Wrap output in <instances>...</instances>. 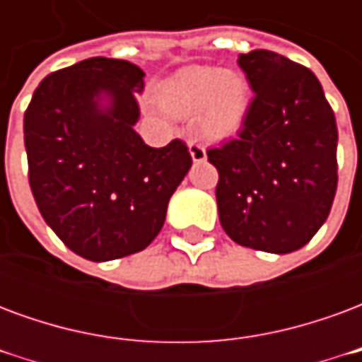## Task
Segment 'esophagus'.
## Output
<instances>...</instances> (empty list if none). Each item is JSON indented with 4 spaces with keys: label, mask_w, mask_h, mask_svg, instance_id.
Masks as SVG:
<instances>
[{
    "label": "esophagus",
    "mask_w": 362,
    "mask_h": 362,
    "mask_svg": "<svg viewBox=\"0 0 362 362\" xmlns=\"http://www.w3.org/2000/svg\"><path fill=\"white\" fill-rule=\"evenodd\" d=\"M188 149H189V155H192V158H194V163H204L205 158H207V151H205L204 145H199V143L189 141Z\"/></svg>",
    "instance_id": "34e87169"
}]
</instances>
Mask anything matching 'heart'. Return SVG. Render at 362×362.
<instances>
[{"mask_svg":"<svg viewBox=\"0 0 362 362\" xmlns=\"http://www.w3.org/2000/svg\"><path fill=\"white\" fill-rule=\"evenodd\" d=\"M158 104L174 116L199 112V129L205 137L233 135L246 119L250 89L240 74L215 66H188L170 75L158 87Z\"/></svg>","mask_w":362,"mask_h":362,"instance_id":"obj_1","label":"heart"}]
</instances>
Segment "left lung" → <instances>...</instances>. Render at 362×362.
<instances>
[{
  "instance_id": "1",
  "label": "left lung",
  "mask_w": 362,
  "mask_h": 362,
  "mask_svg": "<svg viewBox=\"0 0 362 362\" xmlns=\"http://www.w3.org/2000/svg\"><path fill=\"white\" fill-rule=\"evenodd\" d=\"M254 90L243 129L207 158L219 221L236 244L288 254L326 223L337 189V126L308 67L269 50L238 56Z\"/></svg>"
}]
</instances>
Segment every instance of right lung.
<instances>
[{
	"mask_svg": "<svg viewBox=\"0 0 362 362\" xmlns=\"http://www.w3.org/2000/svg\"><path fill=\"white\" fill-rule=\"evenodd\" d=\"M143 77L126 59H83L44 77L25 112L38 211L69 250L90 262L145 250L192 166L184 141L155 149L134 129Z\"/></svg>",
	"mask_w": 362,
	"mask_h": 362,
	"instance_id": "1",
	"label": "right lung"
}]
</instances>
